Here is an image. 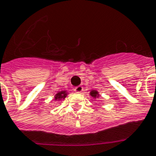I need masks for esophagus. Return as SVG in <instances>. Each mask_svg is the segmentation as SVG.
<instances>
[{
  "label": "esophagus",
  "mask_w": 156,
  "mask_h": 156,
  "mask_svg": "<svg viewBox=\"0 0 156 156\" xmlns=\"http://www.w3.org/2000/svg\"><path fill=\"white\" fill-rule=\"evenodd\" d=\"M83 91V88L82 86H78V87H75L74 88V92L77 94H81Z\"/></svg>",
  "instance_id": "obj_1"
}]
</instances>
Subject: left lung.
<instances>
[{
	"instance_id": "8db88e82",
	"label": "left lung",
	"mask_w": 156,
	"mask_h": 156,
	"mask_svg": "<svg viewBox=\"0 0 156 156\" xmlns=\"http://www.w3.org/2000/svg\"><path fill=\"white\" fill-rule=\"evenodd\" d=\"M89 94L91 95V97L93 98V99H94V100H96V99H99V97H100V93L97 91V90H95V89H93V90H91L90 92H89Z\"/></svg>"
}]
</instances>
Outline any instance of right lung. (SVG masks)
Instances as JSON below:
<instances>
[{"label": "right lung", "mask_w": 156, "mask_h": 156, "mask_svg": "<svg viewBox=\"0 0 156 156\" xmlns=\"http://www.w3.org/2000/svg\"><path fill=\"white\" fill-rule=\"evenodd\" d=\"M68 92L67 90H62V91H59L57 93L55 94V96H54V100L55 101H61V100H64L66 97L68 95Z\"/></svg>", "instance_id": "add662e5"}]
</instances>
